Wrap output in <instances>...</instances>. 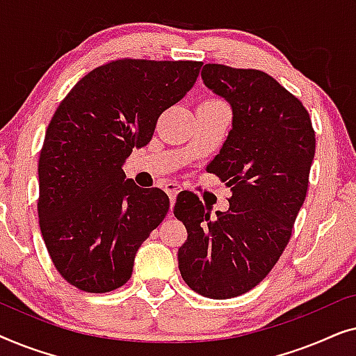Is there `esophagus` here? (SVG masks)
I'll use <instances>...</instances> for the list:
<instances>
[{"label":"esophagus","mask_w":356,"mask_h":356,"mask_svg":"<svg viewBox=\"0 0 356 356\" xmlns=\"http://www.w3.org/2000/svg\"><path fill=\"white\" fill-rule=\"evenodd\" d=\"M165 193L168 194V197H170V202H172V206L175 204V199H177V194L179 193V184H177V183H173V181H168V183H165Z\"/></svg>","instance_id":"1"}]
</instances>
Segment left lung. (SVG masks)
<instances>
[{
	"label": "left lung",
	"mask_w": 356,
	"mask_h": 356,
	"mask_svg": "<svg viewBox=\"0 0 356 356\" xmlns=\"http://www.w3.org/2000/svg\"><path fill=\"white\" fill-rule=\"evenodd\" d=\"M201 77L232 106L230 133L207 165L232 197L212 218L197 196H178L173 212L188 230L178 267L196 293L225 300L254 289L284 252L308 191L316 138L303 104L266 72L206 65Z\"/></svg>",
	"instance_id": "1"
}]
</instances>
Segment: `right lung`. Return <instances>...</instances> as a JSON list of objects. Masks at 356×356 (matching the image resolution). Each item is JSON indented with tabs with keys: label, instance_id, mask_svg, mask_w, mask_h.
<instances>
[{
	"label": "right lung",
	"instance_id": "obj_1",
	"mask_svg": "<svg viewBox=\"0 0 356 356\" xmlns=\"http://www.w3.org/2000/svg\"><path fill=\"white\" fill-rule=\"evenodd\" d=\"M202 63L118 60L72 87L48 124L38 160V220L56 270L106 293L131 279L134 257L170 199L139 188L123 165L147 145L159 116L191 90Z\"/></svg>",
	"mask_w": 356,
	"mask_h": 356
}]
</instances>
